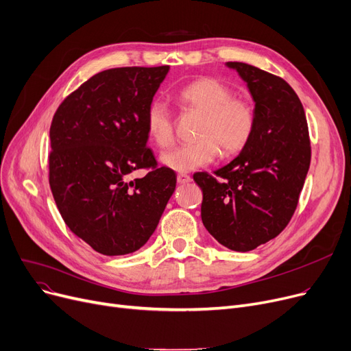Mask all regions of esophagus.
<instances>
[{
	"mask_svg": "<svg viewBox=\"0 0 351 351\" xmlns=\"http://www.w3.org/2000/svg\"><path fill=\"white\" fill-rule=\"evenodd\" d=\"M190 181H191V177L189 174H186V173H180L177 176V182H178V184H187V182H190Z\"/></svg>",
	"mask_w": 351,
	"mask_h": 351,
	"instance_id": "obj_1",
	"label": "esophagus"
}]
</instances>
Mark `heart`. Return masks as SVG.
I'll return each mask as SVG.
<instances>
[{"mask_svg": "<svg viewBox=\"0 0 351 351\" xmlns=\"http://www.w3.org/2000/svg\"><path fill=\"white\" fill-rule=\"evenodd\" d=\"M177 104L184 114H198L195 138L189 145L162 154L161 161L174 171H191L211 164L219 152L224 157L236 156L252 141L257 112L243 97H236L226 82L214 77H199L178 90ZM148 137L158 148H170L176 141L171 110L162 101H153L145 112Z\"/></svg>", "mask_w": 351, "mask_h": 351, "instance_id": "1", "label": "heart"}]
</instances>
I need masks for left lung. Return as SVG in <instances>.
Masks as SVG:
<instances>
[{
	"mask_svg": "<svg viewBox=\"0 0 351 351\" xmlns=\"http://www.w3.org/2000/svg\"><path fill=\"white\" fill-rule=\"evenodd\" d=\"M236 69L252 93L257 125L248 145L213 177L193 176L203 191L202 220L234 252H250L277 237L297 208L310 167L306 112L289 82L244 62Z\"/></svg>",
	"mask_w": 351,
	"mask_h": 351,
	"instance_id": "obj_1",
	"label": "left lung"
}]
</instances>
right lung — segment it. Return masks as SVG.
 Wrapping results in <instances>:
<instances>
[{
	"label": "right lung",
	"instance_id": "1",
	"mask_svg": "<svg viewBox=\"0 0 351 351\" xmlns=\"http://www.w3.org/2000/svg\"><path fill=\"white\" fill-rule=\"evenodd\" d=\"M169 65L120 66L93 75L57 108L48 180L74 234L97 253H134L152 237L177 176L147 147L145 112ZM145 169L141 179L129 174Z\"/></svg>",
	"mask_w": 351,
	"mask_h": 351
}]
</instances>
